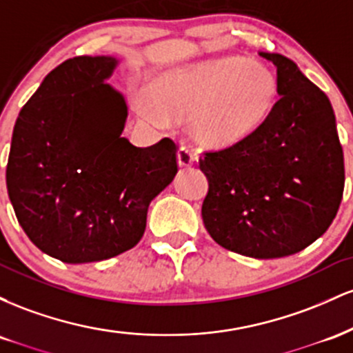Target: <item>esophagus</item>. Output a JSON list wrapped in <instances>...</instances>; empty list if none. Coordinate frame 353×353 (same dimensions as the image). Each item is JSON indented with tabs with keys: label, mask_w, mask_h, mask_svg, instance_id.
Masks as SVG:
<instances>
[{
	"label": "esophagus",
	"mask_w": 353,
	"mask_h": 353,
	"mask_svg": "<svg viewBox=\"0 0 353 353\" xmlns=\"http://www.w3.org/2000/svg\"><path fill=\"white\" fill-rule=\"evenodd\" d=\"M177 161H179L181 168H190V165L196 163V154H194L189 145H182L179 151H177Z\"/></svg>",
	"instance_id": "34e87169"
}]
</instances>
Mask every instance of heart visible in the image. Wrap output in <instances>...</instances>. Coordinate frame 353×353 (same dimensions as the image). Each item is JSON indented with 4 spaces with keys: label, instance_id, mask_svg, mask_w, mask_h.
<instances>
[{
    "label": "heart",
    "instance_id": "b5f03b06",
    "mask_svg": "<svg viewBox=\"0 0 353 353\" xmlns=\"http://www.w3.org/2000/svg\"><path fill=\"white\" fill-rule=\"evenodd\" d=\"M277 78L259 61L221 58L165 71L141 101L145 119L165 125L189 116L190 132L216 148L245 141L264 125L277 99Z\"/></svg>",
    "mask_w": 353,
    "mask_h": 353
}]
</instances>
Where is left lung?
Masks as SVG:
<instances>
[{"mask_svg": "<svg viewBox=\"0 0 353 353\" xmlns=\"http://www.w3.org/2000/svg\"><path fill=\"white\" fill-rule=\"evenodd\" d=\"M259 54L277 70L281 98L255 134L201 157L209 181L202 221L224 249L277 259L301 252L329 229L345 169L325 92L292 59Z\"/></svg>", "mask_w": 353, "mask_h": 353, "instance_id": "1", "label": "left lung"}]
</instances>
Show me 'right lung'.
I'll use <instances>...</instances> for the list:
<instances>
[{
  "label": "right lung",
  "mask_w": 353,
  "mask_h": 353,
  "mask_svg": "<svg viewBox=\"0 0 353 353\" xmlns=\"http://www.w3.org/2000/svg\"><path fill=\"white\" fill-rule=\"evenodd\" d=\"M112 56H76L54 68L19 111L6 188L30 241L66 264L99 262L132 249L148 208L177 172L164 137L136 148L123 137L124 96L104 83Z\"/></svg>",
  "instance_id": "1"
}]
</instances>
